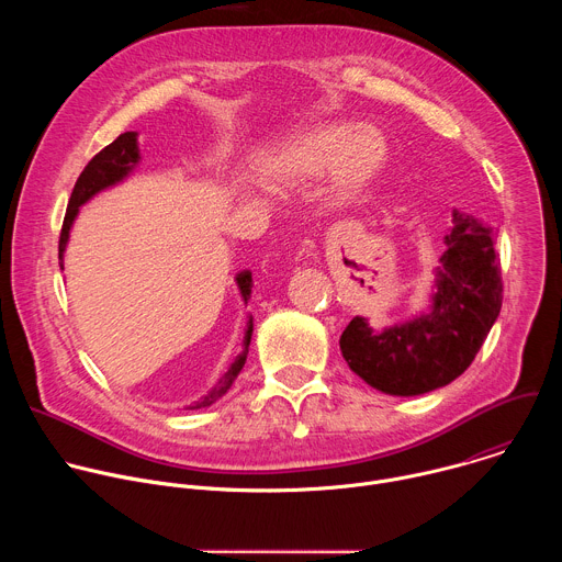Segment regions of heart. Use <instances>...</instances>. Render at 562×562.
<instances>
[{
	"label": "heart",
	"mask_w": 562,
	"mask_h": 562,
	"mask_svg": "<svg viewBox=\"0 0 562 562\" xmlns=\"http://www.w3.org/2000/svg\"><path fill=\"white\" fill-rule=\"evenodd\" d=\"M389 144L380 128L334 120L311 124L286 137L262 165L269 184H304L329 173L338 200L362 193L384 169Z\"/></svg>",
	"instance_id": "1"
}]
</instances>
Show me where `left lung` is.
Masks as SVG:
<instances>
[{"instance_id": "8db88e82", "label": "left lung", "mask_w": 562, "mask_h": 562, "mask_svg": "<svg viewBox=\"0 0 562 562\" xmlns=\"http://www.w3.org/2000/svg\"><path fill=\"white\" fill-rule=\"evenodd\" d=\"M494 239L492 226L453 211L431 308L384 331L356 315L340 336L351 371L389 395H420L464 373L503 306Z\"/></svg>"}]
</instances>
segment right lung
Segmentation results:
<instances>
[{"label": "right lung", "instance_id": "right-lung-1", "mask_svg": "<svg viewBox=\"0 0 562 562\" xmlns=\"http://www.w3.org/2000/svg\"><path fill=\"white\" fill-rule=\"evenodd\" d=\"M139 162V148H137V133L135 131H126L122 133L115 142H111L106 148H102L91 162L85 167L82 176L77 178L75 187H72V193H70V200H68V209H66V215H64V224H61V233H59V260L64 258V251H66V243H68V233H70V226H72V220L77 217L79 213V206H82L85 202H89L95 193L122 182L131 171L133 167ZM64 269V265H61ZM237 289L239 293H243V300L249 302L251 297V286H254V280H251V271H243L237 273ZM251 334H254V319L249 317V327H247V334H245V351L239 353L233 364L228 367V371L217 380V384L204 395L200 397L195 405H189L187 409H202V407H211L217 397H222L233 380L237 378V373L243 371L245 362H247V353H249V342H251Z\"/></svg>", "mask_w": 562, "mask_h": 562}]
</instances>
